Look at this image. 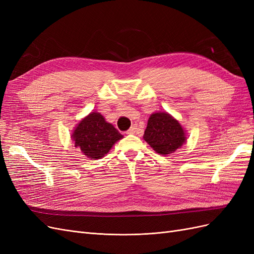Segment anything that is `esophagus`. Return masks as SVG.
<instances>
[{"label":"esophagus","mask_w":254,"mask_h":254,"mask_svg":"<svg viewBox=\"0 0 254 254\" xmlns=\"http://www.w3.org/2000/svg\"><path fill=\"white\" fill-rule=\"evenodd\" d=\"M135 130H136V126H131V127H130L129 129H128V131H127V133L128 134H133L134 132H135Z\"/></svg>","instance_id":"1"}]
</instances>
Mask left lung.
Segmentation results:
<instances>
[{
    "label": "left lung",
    "mask_w": 254,
    "mask_h": 254,
    "mask_svg": "<svg viewBox=\"0 0 254 254\" xmlns=\"http://www.w3.org/2000/svg\"><path fill=\"white\" fill-rule=\"evenodd\" d=\"M144 140L160 155H168L181 147L187 137L178 121L166 112H158L150 115Z\"/></svg>",
    "instance_id": "1"
}]
</instances>
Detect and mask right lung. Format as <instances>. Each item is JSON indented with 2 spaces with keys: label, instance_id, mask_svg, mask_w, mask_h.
I'll return each mask as SVG.
<instances>
[{
  "label": "right lung",
  "instance_id": "1",
  "mask_svg": "<svg viewBox=\"0 0 254 254\" xmlns=\"http://www.w3.org/2000/svg\"><path fill=\"white\" fill-rule=\"evenodd\" d=\"M76 147L90 159H101L123 135L107 123L101 113L92 112L84 118L72 134Z\"/></svg>",
  "mask_w": 254,
  "mask_h": 254
}]
</instances>
